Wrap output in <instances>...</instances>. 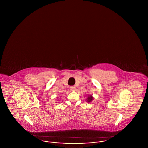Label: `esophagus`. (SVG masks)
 <instances>
[{
    "label": "esophagus",
    "mask_w": 148,
    "mask_h": 148,
    "mask_svg": "<svg viewBox=\"0 0 148 148\" xmlns=\"http://www.w3.org/2000/svg\"><path fill=\"white\" fill-rule=\"evenodd\" d=\"M71 89L72 91H75L76 90V87L74 86H71Z\"/></svg>",
    "instance_id": "obj_1"
}]
</instances>
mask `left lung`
I'll use <instances>...</instances> for the list:
<instances>
[{
  "mask_svg": "<svg viewBox=\"0 0 148 148\" xmlns=\"http://www.w3.org/2000/svg\"><path fill=\"white\" fill-rule=\"evenodd\" d=\"M92 100H93V97H92V95H88V98H87V99H86L87 102L90 103L91 101H92Z\"/></svg>",
  "mask_w": 148,
  "mask_h": 148,
  "instance_id": "left-lung-1",
  "label": "left lung"
}]
</instances>
